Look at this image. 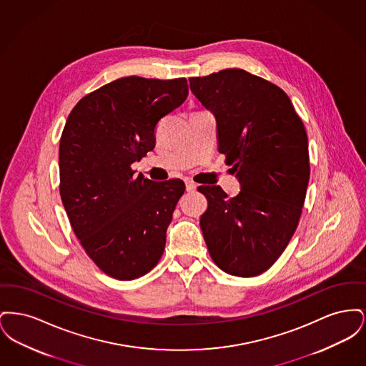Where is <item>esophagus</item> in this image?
Segmentation results:
<instances>
[{
  "label": "esophagus",
  "instance_id": "obj_1",
  "mask_svg": "<svg viewBox=\"0 0 366 366\" xmlns=\"http://www.w3.org/2000/svg\"><path fill=\"white\" fill-rule=\"evenodd\" d=\"M185 187H187V191L188 192H193L196 189V184H194L193 181H191V179H187V181H185Z\"/></svg>",
  "mask_w": 366,
  "mask_h": 366
}]
</instances>
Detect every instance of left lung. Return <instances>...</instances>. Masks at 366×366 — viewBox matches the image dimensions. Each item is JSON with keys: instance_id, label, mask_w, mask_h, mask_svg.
<instances>
[{"instance_id": "left-lung-1", "label": "left lung", "mask_w": 366, "mask_h": 366, "mask_svg": "<svg viewBox=\"0 0 366 366\" xmlns=\"http://www.w3.org/2000/svg\"><path fill=\"white\" fill-rule=\"evenodd\" d=\"M217 119L218 151L240 182L227 197L202 185L200 227L215 264L237 277L266 272L295 233L310 178L305 124L281 87L240 69L189 78Z\"/></svg>"}]
</instances>
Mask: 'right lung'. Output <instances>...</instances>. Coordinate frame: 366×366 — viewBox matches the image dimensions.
<instances>
[{"label": "right lung", "instance_id": "add662e5", "mask_svg": "<svg viewBox=\"0 0 366 366\" xmlns=\"http://www.w3.org/2000/svg\"><path fill=\"white\" fill-rule=\"evenodd\" d=\"M185 78L126 76L82 97L59 147L60 196L87 257L109 277L139 279L163 255L166 230L185 192L132 163L155 148L159 121L188 97Z\"/></svg>", "mask_w": 366, "mask_h": 366}]
</instances>
